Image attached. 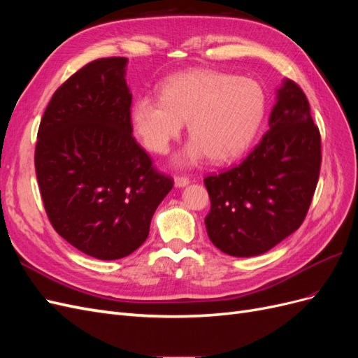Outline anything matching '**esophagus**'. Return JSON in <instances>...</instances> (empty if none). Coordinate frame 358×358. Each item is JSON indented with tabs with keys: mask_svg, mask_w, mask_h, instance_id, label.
<instances>
[{
	"mask_svg": "<svg viewBox=\"0 0 358 358\" xmlns=\"http://www.w3.org/2000/svg\"><path fill=\"white\" fill-rule=\"evenodd\" d=\"M188 183H189V179H188V178H185V176H176V178H175V185H176L178 188L187 187Z\"/></svg>",
	"mask_w": 358,
	"mask_h": 358,
	"instance_id": "obj_1",
	"label": "esophagus"
}]
</instances>
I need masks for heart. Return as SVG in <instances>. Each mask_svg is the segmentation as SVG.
<instances>
[{
	"mask_svg": "<svg viewBox=\"0 0 358 358\" xmlns=\"http://www.w3.org/2000/svg\"><path fill=\"white\" fill-rule=\"evenodd\" d=\"M266 112V95L258 82L215 71L176 74L162 95H140L131 107L136 133L148 149L166 154L188 121V143L175 157L179 167L206 158L225 162L242 155L254 140Z\"/></svg>",
	"mask_w": 358,
	"mask_h": 358,
	"instance_id": "heart-1",
	"label": "heart"
}]
</instances>
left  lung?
Instances as JSON below:
<instances>
[{"label":"left lung","mask_w":358,"mask_h":358,"mask_svg":"<svg viewBox=\"0 0 358 358\" xmlns=\"http://www.w3.org/2000/svg\"><path fill=\"white\" fill-rule=\"evenodd\" d=\"M321 167V136L305 92L289 79L276 91L268 131L239 166L204 178L210 242L233 257H255L301 225Z\"/></svg>","instance_id":"obj_1"}]
</instances>
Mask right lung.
Segmentation results:
<instances>
[{"instance_id":"add662e5","label":"right lung","mask_w":358,"mask_h":358,"mask_svg":"<svg viewBox=\"0 0 358 358\" xmlns=\"http://www.w3.org/2000/svg\"><path fill=\"white\" fill-rule=\"evenodd\" d=\"M127 62L101 58L74 73L53 94L37 134L36 173L49 221L99 259L142 246L173 188L133 137Z\"/></svg>"}]
</instances>
